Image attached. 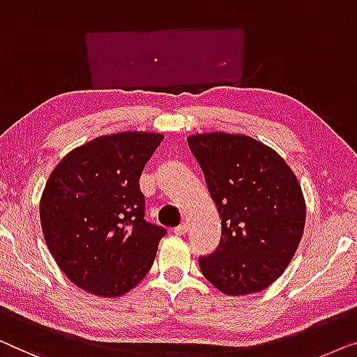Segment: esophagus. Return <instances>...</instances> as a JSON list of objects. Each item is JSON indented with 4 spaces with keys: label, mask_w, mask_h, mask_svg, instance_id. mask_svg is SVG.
<instances>
[{
    "label": "esophagus",
    "mask_w": 357,
    "mask_h": 357,
    "mask_svg": "<svg viewBox=\"0 0 357 357\" xmlns=\"http://www.w3.org/2000/svg\"><path fill=\"white\" fill-rule=\"evenodd\" d=\"M188 223H183V225H179V227H176L174 228V234H178V236H184L185 233H188Z\"/></svg>",
    "instance_id": "obj_1"
}]
</instances>
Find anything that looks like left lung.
Listing matches in <instances>:
<instances>
[{"label":"left lung","instance_id":"obj_1","mask_svg":"<svg viewBox=\"0 0 357 357\" xmlns=\"http://www.w3.org/2000/svg\"><path fill=\"white\" fill-rule=\"evenodd\" d=\"M188 144L222 218L218 248L199 257L204 277L229 296L265 289L288 267L304 233L296 174L275 150L243 134H195Z\"/></svg>","mask_w":357,"mask_h":357}]
</instances>
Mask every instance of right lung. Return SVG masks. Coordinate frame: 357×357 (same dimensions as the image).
Masks as SVG:
<instances>
[{"label": "right lung", "instance_id": "1", "mask_svg": "<svg viewBox=\"0 0 357 357\" xmlns=\"http://www.w3.org/2000/svg\"><path fill=\"white\" fill-rule=\"evenodd\" d=\"M162 140L157 132L102 135L50 174L40 200L45 243L79 288L123 296L152 268L167 229L145 222L139 179Z\"/></svg>", "mask_w": 357, "mask_h": 357}]
</instances>
